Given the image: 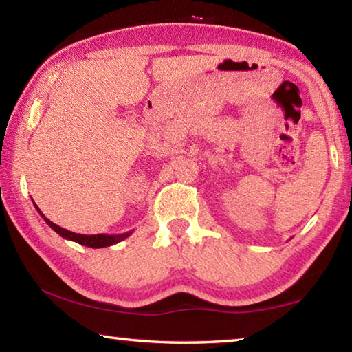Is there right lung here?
<instances>
[{
  "label": "right lung",
  "mask_w": 352,
  "mask_h": 352,
  "mask_svg": "<svg viewBox=\"0 0 352 352\" xmlns=\"http://www.w3.org/2000/svg\"><path fill=\"white\" fill-rule=\"evenodd\" d=\"M34 206H35V210L38 211L40 216L45 219V222L50 225L58 236H62L63 239H67V241H73V242L80 243V245L90 247V248H104V247L115 245V243L127 239V237L132 234V231H127V233H122V234H79V233H73V231L65 230V228H62V226H58L54 222H51V220L46 219L45 214L38 210L37 205L34 204Z\"/></svg>",
  "instance_id": "1"
}]
</instances>
